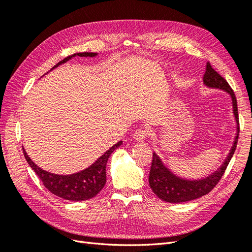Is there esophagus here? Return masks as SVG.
<instances>
[{
    "label": "esophagus",
    "mask_w": 252,
    "mask_h": 252,
    "mask_svg": "<svg viewBox=\"0 0 252 252\" xmlns=\"http://www.w3.org/2000/svg\"><path fill=\"white\" fill-rule=\"evenodd\" d=\"M147 134H148V129L145 127H141L138 129V130H135L133 134V139L138 142H144L145 139L147 138Z\"/></svg>",
    "instance_id": "1"
}]
</instances>
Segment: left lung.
I'll use <instances>...</instances> for the list:
<instances>
[{
    "label": "left lung",
    "mask_w": 252,
    "mask_h": 252,
    "mask_svg": "<svg viewBox=\"0 0 252 252\" xmlns=\"http://www.w3.org/2000/svg\"><path fill=\"white\" fill-rule=\"evenodd\" d=\"M205 74L203 78L204 86L210 89H219L227 93L230 95L232 104V113L235 121V136L232 143V146L229 150V154L225 158L218 169L207 177L199 180H188L181 178L179 175L173 173L168 167L161 159L156 152H154V158H152L151 169L149 173V185L155 194L162 201L168 203H183L192 201L195 199L207 194L216 187L218 182L223 177V174L229 164L230 159L234 154L236 148V143L239 139V116H238V104L233 90L229 86L227 81L220 77V75L213 69L209 63L206 64Z\"/></svg>",
    "instance_id": "left-lung-1"
}]
</instances>
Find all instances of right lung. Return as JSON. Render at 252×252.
<instances>
[{
	"mask_svg": "<svg viewBox=\"0 0 252 252\" xmlns=\"http://www.w3.org/2000/svg\"><path fill=\"white\" fill-rule=\"evenodd\" d=\"M97 55V52L74 53V55L67 57L63 61H61L56 66H53L50 71L77 56L94 58ZM122 144H123L122 141L114 144L104 155L98 158L94 164H91L84 170L72 174H57L43 170L36 164H34L33 161H32V158L28 157L24 148H23V152H24V157L29 166L32 167V170L43 182L44 186L51 193L67 201L80 202L93 199V197H94L103 189L106 184V164H107L110 155L118 147H120Z\"/></svg>",
	"mask_w": 252,
	"mask_h": 252,
	"instance_id": "1",
	"label": "right lung"
}]
</instances>
